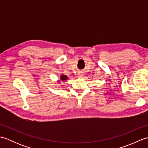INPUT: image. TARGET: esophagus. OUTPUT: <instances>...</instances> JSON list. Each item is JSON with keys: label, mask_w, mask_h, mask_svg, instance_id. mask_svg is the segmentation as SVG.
Instances as JSON below:
<instances>
[{"label": "esophagus", "mask_w": 148, "mask_h": 148, "mask_svg": "<svg viewBox=\"0 0 148 148\" xmlns=\"http://www.w3.org/2000/svg\"><path fill=\"white\" fill-rule=\"evenodd\" d=\"M83 76V72H79V73H78V76H79V77H82Z\"/></svg>", "instance_id": "obj_1"}]
</instances>
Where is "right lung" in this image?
I'll return each mask as SVG.
<instances>
[{
  "instance_id": "1",
  "label": "right lung",
  "mask_w": 148,
  "mask_h": 148,
  "mask_svg": "<svg viewBox=\"0 0 148 148\" xmlns=\"http://www.w3.org/2000/svg\"><path fill=\"white\" fill-rule=\"evenodd\" d=\"M60 79H61V81L65 82V81L67 79V76H65V75H64V74H62L60 76Z\"/></svg>"
}]
</instances>
